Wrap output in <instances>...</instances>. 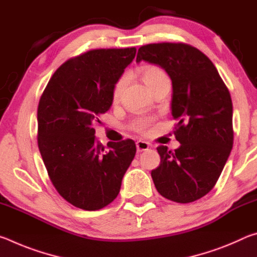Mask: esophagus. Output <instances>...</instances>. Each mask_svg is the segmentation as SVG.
Returning a JSON list of instances; mask_svg holds the SVG:
<instances>
[{
	"mask_svg": "<svg viewBox=\"0 0 257 257\" xmlns=\"http://www.w3.org/2000/svg\"><path fill=\"white\" fill-rule=\"evenodd\" d=\"M136 147H137V152H144L150 149V144L144 141H138L136 143Z\"/></svg>",
	"mask_w": 257,
	"mask_h": 257,
	"instance_id": "34e87169",
	"label": "esophagus"
}]
</instances>
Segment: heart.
<instances>
[{"instance_id": "b5f03b06", "label": "heart", "mask_w": 257, "mask_h": 257, "mask_svg": "<svg viewBox=\"0 0 257 257\" xmlns=\"http://www.w3.org/2000/svg\"><path fill=\"white\" fill-rule=\"evenodd\" d=\"M141 77L143 81L145 82L146 86L149 88H152V87L155 86L156 84H159L161 81L164 80H169V78L167 76L162 69L156 67V66H145L141 69ZM124 77L121 78V79L116 82L114 88H113V101H116L120 97V94L122 92V88L124 86ZM150 125V121L149 120H141L138 121L136 124V129L139 130V132H144V130Z\"/></svg>"}]
</instances>
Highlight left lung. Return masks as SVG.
I'll use <instances>...</instances> for the list:
<instances>
[{
  "label": "left lung",
  "instance_id": "8db88e82",
  "mask_svg": "<svg viewBox=\"0 0 257 257\" xmlns=\"http://www.w3.org/2000/svg\"><path fill=\"white\" fill-rule=\"evenodd\" d=\"M141 61L161 67L171 78V113L179 120L175 128L179 149H156L161 162L152 179L170 201H197L214 187L232 150L231 96L212 61L191 45H144L137 53L136 62Z\"/></svg>",
  "mask_w": 257,
  "mask_h": 257
}]
</instances>
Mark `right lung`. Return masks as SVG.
Instances as JSON below:
<instances>
[{
    "label": "right lung",
    "instance_id": "add662e5",
    "mask_svg": "<svg viewBox=\"0 0 257 257\" xmlns=\"http://www.w3.org/2000/svg\"><path fill=\"white\" fill-rule=\"evenodd\" d=\"M135 55V47L101 49L68 60L40 99L43 162L58 193L81 210H99L114 201L136 154L132 139L108 142L105 150L93 128L111 107L113 88Z\"/></svg>",
    "mask_w": 257,
    "mask_h": 257
}]
</instances>
